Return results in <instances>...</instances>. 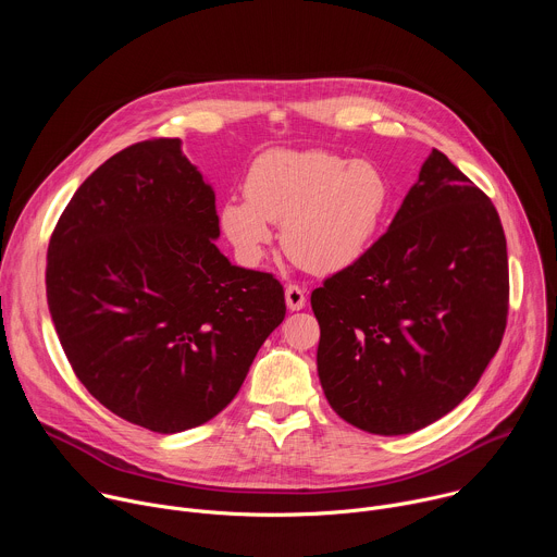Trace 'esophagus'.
<instances>
[{
	"label": "esophagus",
	"mask_w": 557,
	"mask_h": 557,
	"mask_svg": "<svg viewBox=\"0 0 557 557\" xmlns=\"http://www.w3.org/2000/svg\"><path fill=\"white\" fill-rule=\"evenodd\" d=\"M284 295H286V306H288L290 310H301V308L306 306V290H304L301 286L288 284Z\"/></svg>",
	"instance_id": "esophagus-1"
}]
</instances>
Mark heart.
Listing matches in <instances>:
<instances>
[{"label": "heart", "instance_id": "heart-1", "mask_svg": "<svg viewBox=\"0 0 557 557\" xmlns=\"http://www.w3.org/2000/svg\"><path fill=\"white\" fill-rule=\"evenodd\" d=\"M389 183L368 161L308 149L258 156L245 181L247 198H228L220 224L247 264L262 260L282 224V247L312 273H337L359 262L385 222Z\"/></svg>", "mask_w": 557, "mask_h": 557}]
</instances>
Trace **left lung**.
<instances>
[{
	"instance_id": "1",
	"label": "left lung",
	"mask_w": 557,
	"mask_h": 557,
	"mask_svg": "<svg viewBox=\"0 0 557 557\" xmlns=\"http://www.w3.org/2000/svg\"><path fill=\"white\" fill-rule=\"evenodd\" d=\"M331 408L381 436L451 412L500 348L505 231L492 200L432 149L387 231L310 295Z\"/></svg>"
}]
</instances>
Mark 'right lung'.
I'll list each match as a JSON object with an SVG mask.
<instances>
[{"label":"right lung","instance_id":"right-lung-1","mask_svg":"<svg viewBox=\"0 0 557 557\" xmlns=\"http://www.w3.org/2000/svg\"><path fill=\"white\" fill-rule=\"evenodd\" d=\"M215 194L181 138L125 147L61 213L46 295L63 352L116 417L158 434L222 412L286 314L271 273L231 264Z\"/></svg>","mask_w":557,"mask_h":557}]
</instances>
